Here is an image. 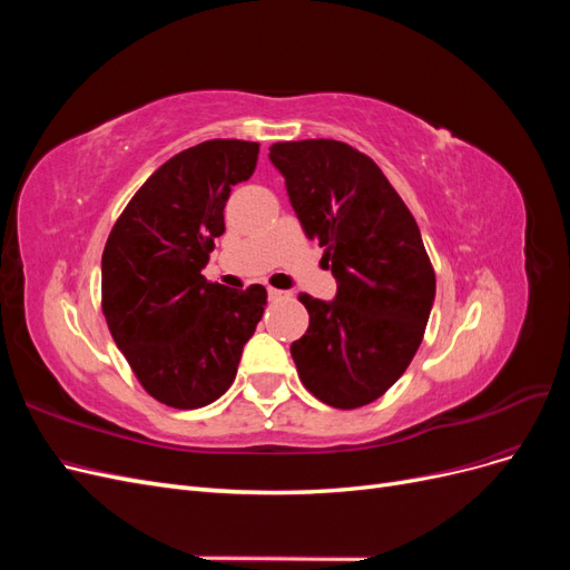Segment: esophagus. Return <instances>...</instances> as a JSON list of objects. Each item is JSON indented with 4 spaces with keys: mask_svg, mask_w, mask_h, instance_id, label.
Listing matches in <instances>:
<instances>
[{
    "mask_svg": "<svg viewBox=\"0 0 570 570\" xmlns=\"http://www.w3.org/2000/svg\"><path fill=\"white\" fill-rule=\"evenodd\" d=\"M287 295L283 289H275V287H268V299H273V302H278V299H285Z\"/></svg>",
    "mask_w": 570,
    "mask_h": 570,
    "instance_id": "obj_1",
    "label": "esophagus"
}]
</instances>
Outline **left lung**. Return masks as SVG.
<instances>
[{"instance_id":"left-lung-1","label":"left lung","mask_w":570,"mask_h":570,"mask_svg":"<svg viewBox=\"0 0 570 570\" xmlns=\"http://www.w3.org/2000/svg\"><path fill=\"white\" fill-rule=\"evenodd\" d=\"M271 164L337 295H299L308 331L292 342L304 387L335 409L375 402L416 354L435 302L421 230L366 154L337 140L275 142Z\"/></svg>"}]
</instances>
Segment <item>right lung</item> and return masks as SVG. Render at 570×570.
<instances>
[{"instance_id":"add662e5","label":"right lung","mask_w":570,"mask_h":570,"mask_svg":"<svg viewBox=\"0 0 570 570\" xmlns=\"http://www.w3.org/2000/svg\"><path fill=\"white\" fill-rule=\"evenodd\" d=\"M258 145L209 140L154 170L101 254V308L137 381L166 406L216 402L262 321L266 287L230 289L202 268L226 233L230 187L249 180Z\"/></svg>"}]
</instances>
